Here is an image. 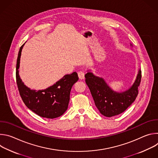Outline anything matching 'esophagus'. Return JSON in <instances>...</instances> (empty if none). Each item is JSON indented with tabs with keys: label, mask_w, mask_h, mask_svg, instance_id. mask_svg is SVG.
Segmentation results:
<instances>
[{
	"label": "esophagus",
	"mask_w": 158,
	"mask_h": 158,
	"mask_svg": "<svg viewBox=\"0 0 158 158\" xmlns=\"http://www.w3.org/2000/svg\"><path fill=\"white\" fill-rule=\"evenodd\" d=\"M84 75H85V73L84 72V71H81L79 72H78V76L79 77L80 79H84Z\"/></svg>",
	"instance_id": "34e87169"
}]
</instances>
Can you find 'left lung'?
I'll return each instance as SVG.
<instances>
[{
    "instance_id": "left-lung-1",
    "label": "left lung",
    "mask_w": 158,
    "mask_h": 158,
    "mask_svg": "<svg viewBox=\"0 0 158 158\" xmlns=\"http://www.w3.org/2000/svg\"><path fill=\"white\" fill-rule=\"evenodd\" d=\"M85 77L96 106L101 114L110 118L122 113L136 99L141 79V71L139 70L133 84L126 91L121 93L112 90L103 78L95 76L90 70Z\"/></svg>"
}]
</instances>
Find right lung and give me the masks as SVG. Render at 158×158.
I'll return each mask as SVG.
<instances>
[{
  "label": "right lung",
  "mask_w": 158,
  "mask_h": 158,
  "mask_svg": "<svg viewBox=\"0 0 158 158\" xmlns=\"http://www.w3.org/2000/svg\"><path fill=\"white\" fill-rule=\"evenodd\" d=\"M24 44L19 51L16 65V81L21 98L26 106L38 116L54 119L62 115L68 107L73 85L78 79L77 73L66 74L52 85L42 90H33L22 82L19 74Z\"/></svg>",
  "instance_id": "1"
}]
</instances>
